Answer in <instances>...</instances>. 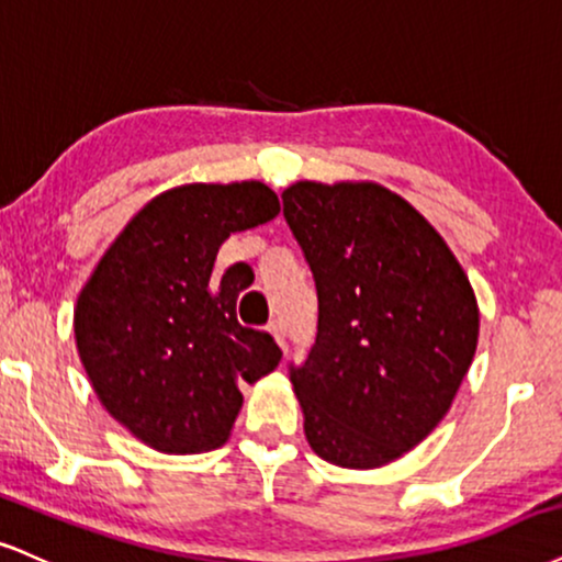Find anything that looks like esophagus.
Here are the masks:
<instances>
[{"instance_id": "esophagus-1", "label": "esophagus", "mask_w": 562, "mask_h": 562, "mask_svg": "<svg viewBox=\"0 0 562 562\" xmlns=\"http://www.w3.org/2000/svg\"><path fill=\"white\" fill-rule=\"evenodd\" d=\"M267 329H269V335H272L274 340H277V346H280V348H288V335H285V327H282V322L272 319V322L267 324Z\"/></svg>"}]
</instances>
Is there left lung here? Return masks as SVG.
I'll use <instances>...</instances> for the list:
<instances>
[{"instance_id":"left-lung-1","label":"left lung","mask_w":562,"mask_h":562,"mask_svg":"<svg viewBox=\"0 0 562 562\" xmlns=\"http://www.w3.org/2000/svg\"><path fill=\"white\" fill-rule=\"evenodd\" d=\"M316 295L319 333L290 367L311 450L380 469L450 411L479 342L474 288L442 235L369 180H301L282 193Z\"/></svg>"}]
</instances>
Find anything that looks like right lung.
Here are the masks:
<instances>
[{"label": "right lung", "mask_w": 562, "mask_h": 562, "mask_svg": "<svg viewBox=\"0 0 562 562\" xmlns=\"http://www.w3.org/2000/svg\"><path fill=\"white\" fill-rule=\"evenodd\" d=\"M280 214L259 180L188 182L159 193L106 248L76 303V346L106 414L170 456L227 442L240 382L277 369L272 335L235 314L248 285L233 267L212 274L233 233Z\"/></svg>", "instance_id": "obj_1"}]
</instances>
